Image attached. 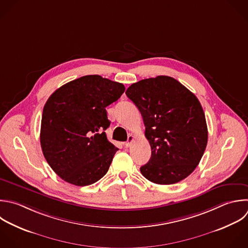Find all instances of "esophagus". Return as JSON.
<instances>
[{"label":"esophagus","instance_id":"1","mask_svg":"<svg viewBox=\"0 0 248 248\" xmlns=\"http://www.w3.org/2000/svg\"><path fill=\"white\" fill-rule=\"evenodd\" d=\"M134 140H135V137H134L133 135H129V137H128V140L125 142V146H126V147H130V146L132 145V143H133Z\"/></svg>","mask_w":248,"mask_h":248}]
</instances>
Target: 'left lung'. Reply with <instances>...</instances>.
<instances>
[{"label":"left lung","instance_id":"left-lung-1","mask_svg":"<svg viewBox=\"0 0 248 248\" xmlns=\"http://www.w3.org/2000/svg\"><path fill=\"white\" fill-rule=\"evenodd\" d=\"M141 113L151 157L141 174L156 184H174L193 172L207 143L204 112L197 97L176 79L159 76L126 91Z\"/></svg>","mask_w":248,"mask_h":248}]
</instances>
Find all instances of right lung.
Here are the masks:
<instances>
[{
	"mask_svg": "<svg viewBox=\"0 0 248 248\" xmlns=\"http://www.w3.org/2000/svg\"><path fill=\"white\" fill-rule=\"evenodd\" d=\"M122 83L85 76L58 88L44 107L41 145L51 169L65 181L86 186L108 170L118 150L108 140L106 108L124 93Z\"/></svg>",
	"mask_w": 248,
	"mask_h": 248,
	"instance_id": "add662e5",
	"label": "right lung"
}]
</instances>
